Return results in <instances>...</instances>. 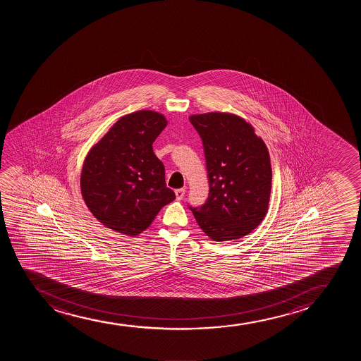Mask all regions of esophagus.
<instances>
[{"label":"esophagus","mask_w":361,"mask_h":361,"mask_svg":"<svg viewBox=\"0 0 361 361\" xmlns=\"http://www.w3.org/2000/svg\"><path fill=\"white\" fill-rule=\"evenodd\" d=\"M184 196H185V189H177V190H176V197H177V200H178V201H180V200H183V197H184Z\"/></svg>","instance_id":"esophagus-1"}]
</instances>
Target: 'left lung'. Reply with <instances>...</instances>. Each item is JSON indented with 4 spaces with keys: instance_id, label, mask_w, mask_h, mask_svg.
<instances>
[{
    "instance_id": "obj_1",
    "label": "left lung",
    "mask_w": 361,
    "mask_h": 361,
    "mask_svg": "<svg viewBox=\"0 0 361 361\" xmlns=\"http://www.w3.org/2000/svg\"><path fill=\"white\" fill-rule=\"evenodd\" d=\"M202 140L209 194L189 207L203 232L216 242L237 240L257 228L269 209L272 170L265 143L240 116H191Z\"/></svg>"
}]
</instances>
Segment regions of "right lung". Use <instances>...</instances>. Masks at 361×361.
<instances>
[{
    "mask_svg": "<svg viewBox=\"0 0 361 361\" xmlns=\"http://www.w3.org/2000/svg\"><path fill=\"white\" fill-rule=\"evenodd\" d=\"M165 116L137 111L121 116L84 160L80 190L92 216L108 228L136 236L176 199L153 143Z\"/></svg>",
    "mask_w": 361,
    "mask_h": 361,
    "instance_id": "obj_1",
    "label": "right lung"
}]
</instances>
